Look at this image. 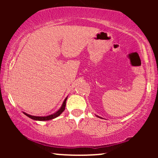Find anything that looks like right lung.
Instances as JSON below:
<instances>
[{"label":"right lung","instance_id":"obj_1","mask_svg":"<svg viewBox=\"0 0 158 158\" xmlns=\"http://www.w3.org/2000/svg\"><path fill=\"white\" fill-rule=\"evenodd\" d=\"M66 100H67V98L64 99V101L63 102L62 106H61L60 109L58 110V111H56L55 114H51V115L47 116V117H36V116H32V115H30V114H27L26 113H23V114H24L25 115H27L28 117H30V118H31L32 119H35V120H39V121L50 120V119H54V118H56V117H57L58 116L60 115V114L62 113L63 111H64V110L65 109V106H66Z\"/></svg>","mask_w":158,"mask_h":158}]
</instances>
